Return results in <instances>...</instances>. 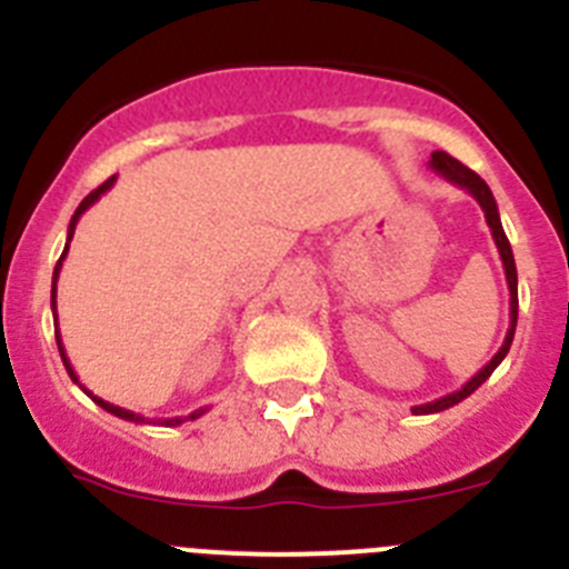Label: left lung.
Returning a JSON list of instances; mask_svg holds the SVG:
<instances>
[{
  "label": "left lung",
  "instance_id": "obj_1",
  "mask_svg": "<svg viewBox=\"0 0 569 569\" xmlns=\"http://www.w3.org/2000/svg\"><path fill=\"white\" fill-rule=\"evenodd\" d=\"M430 170H433V173H439V176H445L447 182L456 184V188L467 190V193H470L472 199L479 202V208L485 210L487 228H490L492 241H496V248H499L501 264H505V276H507V288H510V328H507L505 345L499 347V353L492 356V359L487 361L485 367H481L479 373L472 376L470 381H465V385H461L456 393H447V396H441V399L413 407L416 416L441 413V410H447V407L459 405V401H465L467 396L476 393V390H479V387L485 385L487 379H490L492 370H496V367L505 361L507 350H510V345H512V336H516V321H519V273H516V259H512L510 241H507L505 228H501V219H499V204H496V199H492L490 188H487V182L481 179L479 173H472L470 168H465L459 159H453V156L445 153V150H436V153L430 156Z\"/></svg>",
  "mask_w": 569,
  "mask_h": 569
}]
</instances>
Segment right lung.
<instances>
[{
    "label": "right lung",
    "mask_w": 569,
    "mask_h": 569,
    "mask_svg": "<svg viewBox=\"0 0 569 569\" xmlns=\"http://www.w3.org/2000/svg\"><path fill=\"white\" fill-rule=\"evenodd\" d=\"M113 182H116V176H110L108 182L104 184H99L97 190H93V193H88L82 199V204H79L77 208V213L70 216V224H68V241H64V250H62V256H59V261H57V268H53V284H50V308H53V316H57V281H59V270H62V261H64V256H68V248H70V239H73V230H77V222L79 219H82V213L84 210L90 208V204L93 202H99V199H102V193H108L110 188H113ZM57 345H59V356H62V361H64V370H68V376L73 381H77L79 387H82L84 393L90 396V399L97 401L99 407H102V410H108V413H113V416H119V419H124V421H136V425H150L148 419H144V416H139V413H133V410H124V407H119V405H110V401H104V399H99V396H93L88 390V387L82 385V381H79V376H77V370H73V365H70V359H68V353H64V347H62V336H59V328H57ZM204 410H208V407H204ZM204 410H193V413L190 416H176V419H156L153 425H164V427H176V425H182V421H193V419H199V416H204Z\"/></svg>",
    "instance_id": "add662e5"
}]
</instances>
